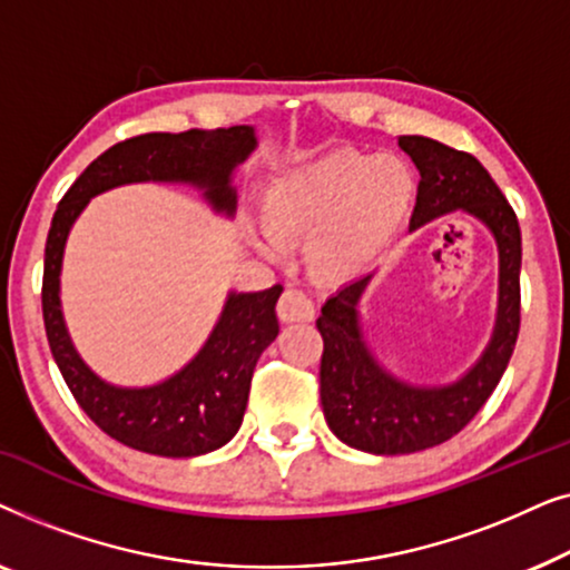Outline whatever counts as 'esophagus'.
I'll return each mask as SVG.
<instances>
[{
	"label": "esophagus",
	"mask_w": 570,
	"mask_h": 570,
	"mask_svg": "<svg viewBox=\"0 0 570 570\" xmlns=\"http://www.w3.org/2000/svg\"><path fill=\"white\" fill-rule=\"evenodd\" d=\"M277 316L279 322H311V318L316 316V308L314 303L306 293L295 291V287H287V291L279 295L277 301Z\"/></svg>",
	"instance_id": "1"
}]
</instances>
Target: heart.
<instances>
[{"mask_svg": "<svg viewBox=\"0 0 570 570\" xmlns=\"http://www.w3.org/2000/svg\"><path fill=\"white\" fill-rule=\"evenodd\" d=\"M415 202V176L394 155L332 153L285 170L262 199L264 230L248 228L262 254L306 238L308 267L324 279H347L371 267L402 230Z\"/></svg>", "mask_w": 570, "mask_h": 570, "instance_id": "b5f03b06", "label": "heart"}]
</instances>
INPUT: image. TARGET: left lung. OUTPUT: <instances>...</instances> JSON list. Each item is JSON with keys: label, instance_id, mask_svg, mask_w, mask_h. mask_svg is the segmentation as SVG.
Returning <instances> with one entry per match:
<instances>
[{"label": "left lung", "instance_id": "obj_1", "mask_svg": "<svg viewBox=\"0 0 570 570\" xmlns=\"http://www.w3.org/2000/svg\"><path fill=\"white\" fill-rule=\"evenodd\" d=\"M400 147L420 170L410 230L446 213L478 217L498 246V311L488 347L462 379L417 386L396 379L363 337L361 298L373 275L340 287L316 318L324 340L322 407L342 443L379 456L433 449L478 415L511 361L521 322V230L505 197L470 153L431 137H400Z\"/></svg>", "mask_w": 570, "mask_h": 570}]
</instances>
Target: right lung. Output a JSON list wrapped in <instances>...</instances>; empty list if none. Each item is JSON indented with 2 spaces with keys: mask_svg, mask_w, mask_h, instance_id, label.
I'll list each match as a JSON object with an SVG mask.
<instances>
[{
  "mask_svg": "<svg viewBox=\"0 0 570 570\" xmlns=\"http://www.w3.org/2000/svg\"><path fill=\"white\" fill-rule=\"evenodd\" d=\"M256 147L254 127L153 131L108 147L69 186L53 213L43 259V324L53 361L69 392L100 431L124 446L158 456H199L220 449L244 420L252 373L275 342L283 285L259 293H228L220 318L197 355L153 386H114L90 371L61 314V259L67 236L88 202L124 184H191L207 205L233 217L238 205L233 170Z\"/></svg>",
  "mask_w": 570,
  "mask_h": 570,
  "instance_id": "obj_1",
  "label": "right lung"
}]
</instances>
